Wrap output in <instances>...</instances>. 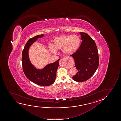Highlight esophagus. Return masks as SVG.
<instances>
[{"mask_svg": "<svg viewBox=\"0 0 121 121\" xmlns=\"http://www.w3.org/2000/svg\"><path fill=\"white\" fill-rule=\"evenodd\" d=\"M68 60H69V59H68V58H63V59H61L60 61V64H61L62 62H66V61H68Z\"/></svg>", "mask_w": 121, "mask_h": 121, "instance_id": "esophagus-1", "label": "esophagus"}]
</instances>
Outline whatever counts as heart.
Here are the masks:
<instances>
[{"label": "heart", "mask_w": 121, "mask_h": 121, "mask_svg": "<svg viewBox=\"0 0 121 121\" xmlns=\"http://www.w3.org/2000/svg\"><path fill=\"white\" fill-rule=\"evenodd\" d=\"M80 43V38L77 35H63L55 38L48 48L52 53L55 54L56 50H62L65 55H71L78 50Z\"/></svg>", "instance_id": "b5f03b06"}]
</instances>
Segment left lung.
Instances as JSON below:
<instances>
[{
	"mask_svg": "<svg viewBox=\"0 0 121 121\" xmlns=\"http://www.w3.org/2000/svg\"><path fill=\"white\" fill-rule=\"evenodd\" d=\"M82 40L78 50L72 55L75 66L78 72L72 78L77 82L89 79L98 69L99 60L98 52L94 40L87 33L80 32Z\"/></svg>",
	"mask_w": 121,
	"mask_h": 121,
	"instance_id": "8db88e82",
	"label": "left lung"
}]
</instances>
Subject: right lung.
I'll use <instances>...</instances> for the list:
<instances>
[{"instance_id": "1", "label": "right lung", "mask_w": 121, "mask_h": 121, "mask_svg": "<svg viewBox=\"0 0 121 121\" xmlns=\"http://www.w3.org/2000/svg\"><path fill=\"white\" fill-rule=\"evenodd\" d=\"M44 35V34L36 35L28 40L22 52V64L23 72L28 79L39 86H49L55 82L60 59L47 65L42 69H38L31 63L28 55L30 46L38 38H43Z\"/></svg>"}]
</instances>
